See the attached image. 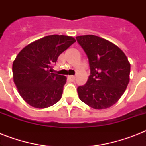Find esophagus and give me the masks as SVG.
<instances>
[{
    "mask_svg": "<svg viewBox=\"0 0 146 146\" xmlns=\"http://www.w3.org/2000/svg\"><path fill=\"white\" fill-rule=\"evenodd\" d=\"M75 76H70L68 77V80H70V81H71V82H73L74 80H75Z\"/></svg>",
    "mask_w": 146,
    "mask_h": 146,
    "instance_id": "esophagus-1",
    "label": "esophagus"
}]
</instances>
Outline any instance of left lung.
I'll return each mask as SVG.
<instances>
[{"mask_svg": "<svg viewBox=\"0 0 146 146\" xmlns=\"http://www.w3.org/2000/svg\"><path fill=\"white\" fill-rule=\"evenodd\" d=\"M89 60L90 75L77 88L80 99L95 109L110 108L124 93L129 81L130 64L113 43L93 35L76 38Z\"/></svg>", "mask_w": 146, "mask_h": 146, "instance_id": "left-lung-1", "label": "left lung"}]
</instances>
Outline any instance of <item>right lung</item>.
Wrapping results in <instances>:
<instances>
[{
  "label": "right lung",
  "mask_w": 146,
  "mask_h": 146,
  "mask_svg": "<svg viewBox=\"0 0 146 146\" xmlns=\"http://www.w3.org/2000/svg\"><path fill=\"white\" fill-rule=\"evenodd\" d=\"M76 42L73 37L52 35L28 44L13 64L19 95L31 106L44 108L61 98L66 78L50 73L59 55Z\"/></svg>",
  "instance_id": "obj_1"
}]
</instances>
